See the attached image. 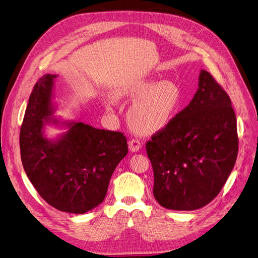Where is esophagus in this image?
Returning <instances> with one entry per match:
<instances>
[{"label":"esophagus","instance_id":"34e87169","mask_svg":"<svg viewBox=\"0 0 258 258\" xmlns=\"http://www.w3.org/2000/svg\"><path fill=\"white\" fill-rule=\"evenodd\" d=\"M128 148L132 153H136L139 152V150L141 148V142L139 140L133 139L128 142Z\"/></svg>","mask_w":258,"mask_h":258}]
</instances>
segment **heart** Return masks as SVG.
<instances>
[{
	"label": "heart",
	"mask_w": 258,
	"mask_h": 258,
	"mask_svg": "<svg viewBox=\"0 0 258 258\" xmlns=\"http://www.w3.org/2000/svg\"><path fill=\"white\" fill-rule=\"evenodd\" d=\"M117 97L137 99L128 111L130 123L140 134H153L165 128L178 113L181 91L171 80L140 79L118 89Z\"/></svg>",
	"instance_id": "1"
}]
</instances>
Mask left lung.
Here are the masks:
<instances>
[{
  "label": "left lung",
  "instance_id": "1",
  "mask_svg": "<svg viewBox=\"0 0 258 258\" xmlns=\"http://www.w3.org/2000/svg\"><path fill=\"white\" fill-rule=\"evenodd\" d=\"M237 151L231 100L210 73L201 70L191 101L146 143L155 199L170 210L206 206L231 173Z\"/></svg>",
  "mask_w": 258,
  "mask_h": 258
}]
</instances>
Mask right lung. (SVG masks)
Segmentation results:
<instances>
[{"label": "right lung", "instance_id": "add662e5", "mask_svg": "<svg viewBox=\"0 0 258 258\" xmlns=\"http://www.w3.org/2000/svg\"><path fill=\"white\" fill-rule=\"evenodd\" d=\"M56 77L47 74L39 78L30 95L20 133L22 163L49 205L83 214L103 202L115 168L127 154V141L121 133L54 115ZM49 125L65 132L49 139Z\"/></svg>", "mask_w": 258, "mask_h": 258}]
</instances>
